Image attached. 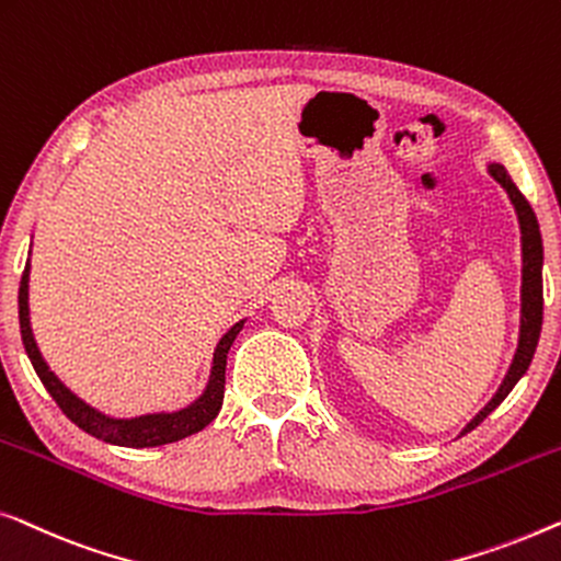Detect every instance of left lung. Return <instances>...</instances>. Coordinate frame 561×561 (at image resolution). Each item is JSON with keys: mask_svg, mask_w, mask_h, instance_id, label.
Wrapping results in <instances>:
<instances>
[{"mask_svg": "<svg viewBox=\"0 0 561 561\" xmlns=\"http://www.w3.org/2000/svg\"><path fill=\"white\" fill-rule=\"evenodd\" d=\"M491 175L499 180L503 185V191L508 193L511 203L518 213V224H520V251H524V282H520V337H518V348L514 363H511L506 378H503L501 389L495 391V397L488 401V407L480 412L476 420H472L468 427L462 430L470 432L476 430L480 422L485 420L488 414L493 412L495 407L501 404L503 399L508 397L511 389L518 383V378L526 374L528 363L534 358L536 343H539V333H541V314H543V289H541V264H543V247H541V233H539V224H536V216L531 210V205L520 195L514 180L501 164H491Z\"/></svg>", "mask_w": 561, "mask_h": 561, "instance_id": "left-lung-1", "label": "left lung"}]
</instances>
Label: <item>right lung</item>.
<instances>
[{"mask_svg":"<svg viewBox=\"0 0 561 561\" xmlns=\"http://www.w3.org/2000/svg\"><path fill=\"white\" fill-rule=\"evenodd\" d=\"M27 282H30V262L25 264V272H22L20 282V333L22 343H25V351L30 360H33L35 374L41 376L43 386L47 393L55 399V404L60 407V412L68 416L76 427H81L89 435L112 442V445L119 447H157L168 445V442H178L183 437H191L195 432L216 420L220 412V404H224V389H226V358L228 351L236 341V335L241 333L243 320L236 322V325L228 330V333L220 337L216 356H213V370L208 389H205L203 397L191 404L183 412L175 414H147L137 416V420H112V416L96 412L89 404H83L81 399L76 397L73 391H68L66 386L58 381V376L47 368L43 360L41 351H37V343L33 337V328H30V307H27Z\"/></svg>","mask_w":561,"mask_h":561,"instance_id":"obj_1","label":"right lung"}]
</instances>
